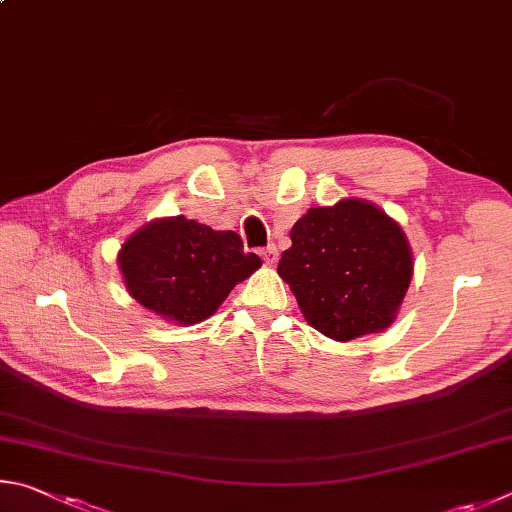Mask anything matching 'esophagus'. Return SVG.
I'll use <instances>...</instances> for the list:
<instances>
[{
  "instance_id": "obj_1",
  "label": "esophagus",
  "mask_w": 512,
  "mask_h": 512,
  "mask_svg": "<svg viewBox=\"0 0 512 512\" xmlns=\"http://www.w3.org/2000/svg\"><path fill=\"white\" fill-rule=\"evenodd\" d=\"M261 254H263V261H265L267 265H274L276 261H279V249H276L274 245L265 247V249L261 251Z\"/></svg>"
}]
</instances>
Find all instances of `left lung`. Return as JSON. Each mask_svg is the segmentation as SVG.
Wrapping results in <instances>:
<instances>
[{
  "label": "left lung",
  "mask_w": 512,
  "mask_h": 512,
  "mask_svg": "<svg viewBox=\"0 0 512 512\" xmlns=\"http://www.w3.org/2000/svg\"><path fill=\"white\" fill-rule=\"evenodd\" d=\"M279 276L312 328L335 342L380 333L396 319L414 274L400 224L378 206L348 197L297 220Z\"/></svg>",
  "instance_id": "8db88e82"
}]
</instances>
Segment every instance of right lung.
I'll return each instance as SVG.
<instances>
[{"label":"right lung","instance_id":"right-lung-1","mask_svg":"<svg viewBox=\"0 0 512 512\" xmlns=\"http://www.w3.org/2000/svg\"><path fill=\"white\" fill-rule=\"evenodd\" d=\"M261 265L236 231H213L184 215L143 224L119 251L130 297L179 326L209 319Z\"/></svg>","mask_w":512,"mask_h":512}]
</instances>
